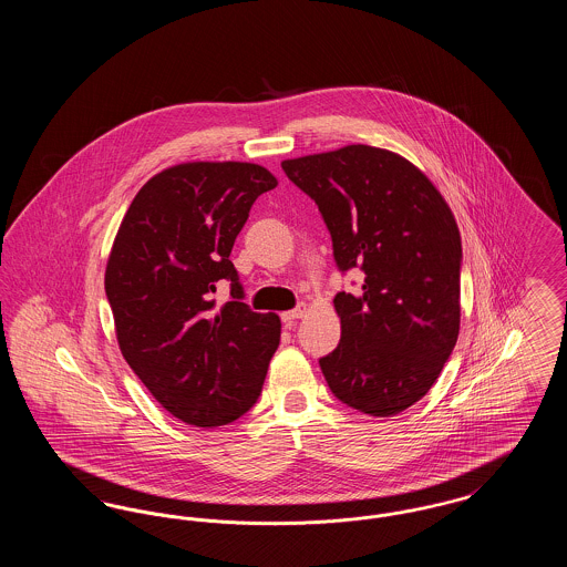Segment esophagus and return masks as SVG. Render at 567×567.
<instances>
[{"instance_id": "34e87169", "label": "esophagus", "mask_w": 567, "mask_h": 567, "mask_svg": "<svg viewBox=\"0 0 567 567\" xmlns=\"http://www.w3.org/2000/svg\"><path fill=\"white\" fill-rule=\"evenodd\" d=\"M303 315H306V303H299V306H297L296 310H289V312H282V321H285V323L289 324V327H291V324L296 323L297 319H301V317H303Z\"/></svg>"}]
</instances>
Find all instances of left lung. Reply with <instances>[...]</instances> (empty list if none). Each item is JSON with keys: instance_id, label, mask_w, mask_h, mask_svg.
I'll use <instances>...</instances> for the list:
<instances>
[{"instance_id": "8db88e82", "label": "left lung", "mask_w": 567, "mask_h": 567, "mask_svg": "<svg viewBox=\"0 0 567 567\" xmlns=\"http://www.w3.org/2000/svg\"><path fill=\"white\" fill-rule=\"evenodd\" d=\"M331 234L342 271L361 268V291L338 293L342 338L323 357L331 393L370 416L416 404L457 344L461 236L432 181L402 155L349 144L285 159Z\"/></svg>"}]
</instances>
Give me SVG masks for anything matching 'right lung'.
Instances as JSON below:
<instances>
[{
    "label": "right lung",
    "instance_id": "right-lung-1",
    "mask_svg": "<svg viewBox=\"0 0 567 567\" xmlns=\"http://www.w3.org/2000/svg\"><path fill=\"white\" fill-rule=\"evenodd\" d=\"M278 185L264 165L187 162L155 174L123 216L106 264L118 349L176 419L218 427L257 402L280 319L252 312L229 261L255 199ZM233 282L231 302L215 285Z\"/></svg>",
    "mask_w": 567,
    "mask_h": 567
}]
</instances>
